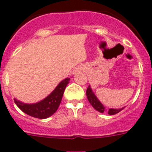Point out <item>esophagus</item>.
Masks as SVG:
<instances>
[{
    "mask_svg": "<svg viewBox=\"0 0 152 152\" xmlns=\"http://www.w3.org/2000/svg\"><path fill=\"white\" fill-rule=\"evenodd\" d=\"M86 69V66H79L78 68H76L75 69V72H80V71H83V70H85Z\"/></svg>",
    "mask_w": 152,
    "mask_h": 152,
    "instance_id": "34e87169",
    "label": "esophagus"
}]
</instances>
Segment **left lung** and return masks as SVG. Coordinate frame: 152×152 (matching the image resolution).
<instances>
[{
	"label": "left lung",
	"instance_id": "left-lung-1",
	"mask_svg": "<svg viewBox=\"0 0 152 152\" xmlns=\"http://www.w3.org/2000/svg\"><path fill=\"white\" fill-rule=\"evenodd\" d=\"M86 96H87V99L89 100V102L90 103V104L92 105V107L94 108L95 110H96L97 111L100 112V113H104L106 111L105 107H104L103 104L100 103V101L98 100V98L96 96L95 94H94V92L92 90L90 86H88L87 90H86ZM124 108H121V109H113V108H110L107 110L108 114L110 115H114L116 113H119L120 111H121V110H123Z\"/></svg>",
	"mask_w": 152,
	"mask_h": 152
}]
</instances>
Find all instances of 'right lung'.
I'll return each mask as SVG.
<instances>
[{
	"mask_svg": "<svg viewBox=\"0 0 152 152\" xmlns=\"http://www.w3.org/2000/svg\"><path fill=\"white\" fill-rule=\"evenodd\" d=\"M70 78H66L61 81L55 90L41 101L35 104H25L15 98V103L24 113L31 117L39 119L48 118L58 110L64 90Z\"/></svg>",
	"mask_w": 152,
	"mask_h": 152,
	"instance_id": "obj_1",
	"label": "right lung"
}]
</instances>
